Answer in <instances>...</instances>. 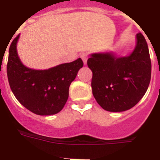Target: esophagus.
<instances>
[{
	"mask_svg": "<svg viewBox=\"0 0 160 160\" xmlns=\"http://www.w3.org/2000/svg\"><path fill=\"white\" fill-rule=\"evenodd\" d=\"M80 58H82L83 62L84 64L87 63V60H88V53H82L80 54Z\"/></svg>",
	"mask_w": 160,
	"mask_h": 160,
	"instance_id": "esophagus-1",
	"label": "esophagus"
}]
</instances>
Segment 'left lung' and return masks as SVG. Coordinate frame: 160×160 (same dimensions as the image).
Listing matches in <instances>:
<instances>
[{"label":"left lung","mask_w":160,"mask_h":160,"mask_svg":"<svg viewBox=\"0 0 160 160\" xmlns=\"http://www.w3.org/2000/svg\"><path fill=\"white\" fill-rule=\"evenodd\" d=\"M87 64L92 72L93 97L103 109L111 112L133 107L145 95L151 81V58L142 33L137 34L136 47L129 56L93 53Z\"/></svg>","instance_id":"8db88e82"}]
</instances>
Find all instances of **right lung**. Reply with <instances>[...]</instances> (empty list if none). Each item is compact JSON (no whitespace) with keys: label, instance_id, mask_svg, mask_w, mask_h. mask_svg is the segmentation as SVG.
<instances>
[{"label":"right lung","instance_id":"add662e5","mask_svg":"<svg viewBox=\"0 0 160 160\" xmlns=\"http://www.w3.org/2000/svg\"><path fill=\"white\" fill-rule=\"evenodd\" d=\"M18 35L9 49L8 80L12 92L24 107L34 114L58 113L68 99L69 87L84 63L81 58L48 70H34L22 63L17 53Z\"/></svg>","mask_w":160,"mask_h":160}]
</instances>
